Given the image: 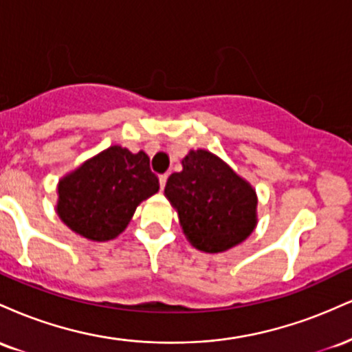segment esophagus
Instances as JSON below:
<instances>
[{
	"mask_svg": "<svg viewBox=\"0 0 352 352\" xmlns=\"http://www.w3.org/2000/svg\"><path fill=\"white\" fill-rule=\"evenodd\" d=\"M167 179H168V173H164V175H160V188L165 187V184H167Z\"/></svg>",
	"mask_w": 352,
	"mask_h": 352,
	"instance_id": "34e87169",
	"label": "esophagus"
}]
</instances>
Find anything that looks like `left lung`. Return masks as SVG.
Listing matches in <instances>:
<instances>
[{"instance_id":"left-lung-1","label":"left lung","mask_w":352,"mask_h":352,"mask_svg":"<svg viewBox=\"0 0 352 352\" xmlns=\"http://www.w3.org/2000/svg\"><path fill=\"white\" fill-rule=\"evenodd\" d=\"M172 173L165 197L179 213L187 240L205 253L240 245L256 227V192L215 153L190 151Z\"/></svg>"}]
</instances>
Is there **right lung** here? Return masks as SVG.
I'll return each mask as SVG.
<instances>
[{"label":"right lung","mask_w":352,"mask_h":352,"mask_svg":"<svg viewBox=\"0 0 352 352\" xmlns=\"http://www.w3.org/2000/svg\"><path fill=\"white\" fill-rule=\"evenodd\" d=\"M157 192L159 179L147 153L112 145L59 180L56 212L80 236L107 241L122 233L140 201Z\"/></svg>","instance_id":"obj_1"}]
</instances>
